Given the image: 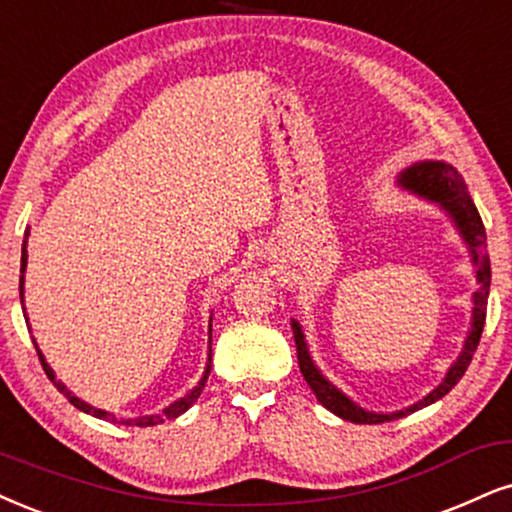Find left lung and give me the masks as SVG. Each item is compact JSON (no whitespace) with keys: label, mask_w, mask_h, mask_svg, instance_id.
<instances>
[{"label":"left lung","mask_w":512,"mask_h":512,"mask_svg":"<svg viewBox=\"0 0 512 512\" xmlns=\"http://www.w3.org/2000/svg\"><path fill=\"white\" fill-rule=\"evenodd\" d=\"M399 182L406 189H410V192L420 194V197H425L430 201H437V204H441L446 211L451 213V218L456 220L460 232H463L465 242H468V246H470L472 261H475V268H477L479 289L475 292V296H472L475 308H472V327H470L468 339H465L463 353H460L458 361L451 365V370L446 372L444 382H441L439 387L432 391V394H427L420 403H415V406H410L406 410H399V413H389V415L368 413V410H363L361 406H356V403H351L349 399H346L342 391L334 389L332 384L327 382L323 375H320L318 368H315L311 356H308L304 332H301L299 323H292L294 342H296V358H299L301 375H304L308 387L313 389L315 399L323 403L327 410H332L334 415H339V418H344L349 422H358V425H380V422L403 418V415L413 413V410H418V408L430 406V403L439 401L441 396L449 394V391L460 382V377L465 375V370H468L472 356H475V351L479 346V339H482L484 320H487V299H489V285H491L487 232H484V223H482V218H479L477 206L472 204L468 187H465V182L458 175V170L446 166V163H441V161H422V163H415L413 168H408L406 173L401 175Z\"/></svg>","instance_id":"1"}]
</instances>
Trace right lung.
I'll return each instance as SVG.
<instances>
[{
  "instance_id": "obj_1",
  "label": "right lung",
  "mask_w": 512,
  "mask_h": 512,
  "mask_svg": "<svg viewBox=\"0 0 512 512\" xmlns=\"http://www.w3.org/2000/svg\"><path fill=\"white\" fill-rule=\"evenodd\" d=\"M25 237H28V230H25ZM25 263H28V256H25V242H23V254H21V273L25 270ZM21 299H23V275H21ZM33 344H35V339H33ZM35 349H37V344H35ZM37 356H40V363H42V368H44V372H47V377L49 380L54 382V387L61 391L63 396H66L68 401L73 403L75 408H80V410H85V413H92V415H97V418H109V420H113V422H118L116 418H113V415H109L106 413V410H97V408H92L90 403H85V401H80L78 396H73L71 391H68L66 387H63L61 382H56V377H54V370L49 368L47 365V361H44V356H42V351L37 349ZM208 375H211V353H208V365H206V372H204V377H201V382L197 384V387H194L192 391H189V394L185 396V399H180V401H175L173 406H168V408H163V413H156V415H147V418H128V420H123L121 418V425H137V427H151V425H159V422H163V420H173V418H178V415H182L185 413V410L192 406L194 401L199 399V394L201 391H204V387H206V380H208Z\"/></svg>"
}]
</instances>
